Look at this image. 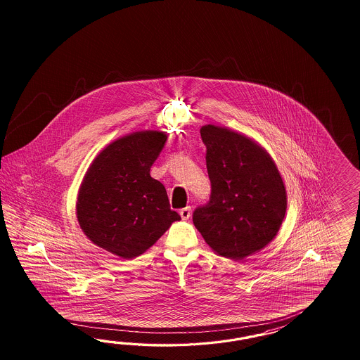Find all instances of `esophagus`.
<instances>
[{
  "mask_svg": "<svg viewBox=\"0 0 360 360\" xmlns=\"http://www.w3.org/2000/svg\"><path fill=\"white\" fill-rule=\"evenodd\" d=\"M179 215H181V218L184 219V220H187V219H190V217H191V208H182V210L179 211Z\"/></svg>",
  "mask_w": 360,
  "mask_h": 360,
  "instance_id": "obj_1",
  "label": "esophagus"
}]
</instances>
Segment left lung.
I'll use <instances>...</instances> for the list:
<instances>
[{
  "mask_svg": "<svg viewBox=\"0 0 360 360\" xmlns=\"http://www.w3.org/2000/svg\"><path fill=\"white\" fill-rule=\"evenodd\" d=\"M211 182L207 205L193 221L223 257L243 260L277 235L286 211L283 178L269 154L251 139L215 125L200 129Z\"/></svg>",
  "mask_w": 360,
  "mask_h": 360,
  "instance_id": "1",
  "label": "left lung"
}]
</instances>
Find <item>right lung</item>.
<instances>
[{
  "label": "right lung",
  "instance_id": "right-lung-1",
  "mask_svg": "<svg viewBox=\"0 0 360 360\" xmlns=\"http://www.w3.org/2000/svg\"><path fill=\"white\" fill-rule=\"evenodd\" d=\"M166 142L162 131L116 140L89 166L77 195L79 224L105 251L133 259L150 248L181 217L150 167Z\"/></svg>",
  "mask_w": 360,
  "mask_h": 360
}]
</instances>
